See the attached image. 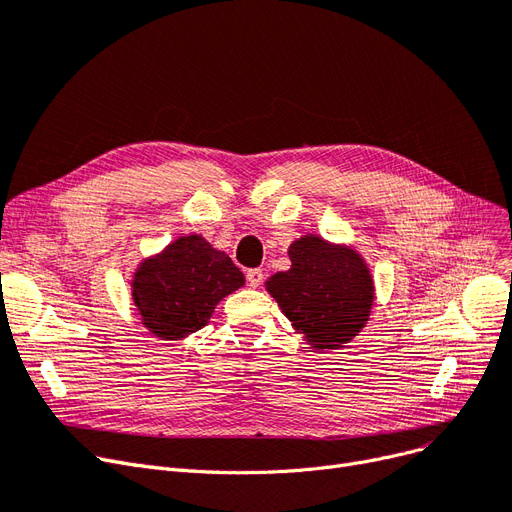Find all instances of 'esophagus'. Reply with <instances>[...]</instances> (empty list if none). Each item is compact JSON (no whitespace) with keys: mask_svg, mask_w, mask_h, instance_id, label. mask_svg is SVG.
<instances>
[{"mask_svg":"<svg viewBox=\"0 0 512 512\" xmlns=\"http://www.w3.org/2000/svg\"><path fill=\"white\" fill-rule=\"evenodd\" d=\"M246 282H249V287L257 289L261 282H263V272L259 268H253V270H246Z\"/></svg>","mask_w":512,"mask_h":512,"instance_id":"esophagus-1","label":"esophagus"}]
</instances>
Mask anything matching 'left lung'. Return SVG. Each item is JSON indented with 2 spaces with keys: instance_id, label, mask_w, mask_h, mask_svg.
I'll use <instances>...</instances> for the list:
<instances>
[{
  "instance_id": "obj_1",
  "label": "left lung",
  "mask_w": 512,
  "mask_h": 512,
  "mask_svg": "<svg viewBox=\"0 0 512 512\" xmlns=\"http://www.w3.org/2000/svg\"><path fill=\"white\" fill-rule=\"evenodd\" d=\"M291 268L274 274L266 289L297 333L314 350H337L367 325L375 287L369 266L352 246L316 234L289 246Z\"/></svg>"
}]
</instances>
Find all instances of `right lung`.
<instances>
[{"instance_id":"add662e5","label":"right lung","mask_w":512,"mask_h":512,"mask_svg":"<svg viewBox=\"0 0 512 512\" xmlns=\"http://www.w3.org/2000/svg\"><path fill=\"white\" fill-rule=\"evenodd\" d=\"M244 285V274L223 251L198 234L179 236L132 276V301L141 325L162 339L202 329L219 301Z\"/></svg>"}]
</instances>
